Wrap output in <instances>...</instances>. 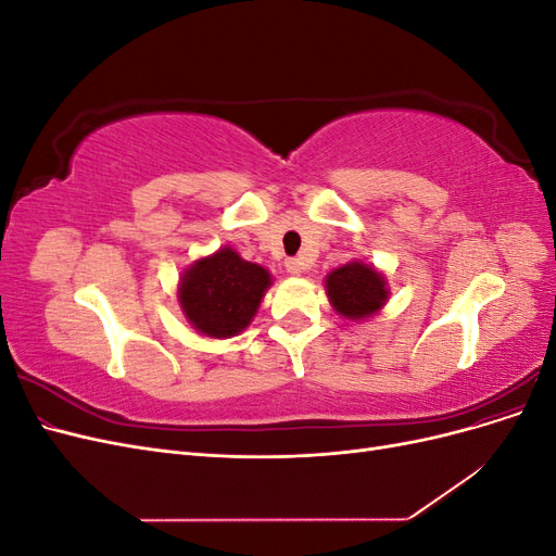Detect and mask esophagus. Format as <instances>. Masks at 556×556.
Wrapping results in <instances>:
<instances>
[{
    "instance_id": "obj_1",
    "label": "esophagus",
    "mask_w": 556,
    "mask_h": 556,
    "mask_svg": "<svg viewBox=\"0 0 556 556\" xmlns=\"http://www.w3.org/2000/svg\"><path fill=\"white\" fill-rule=\"evenodd\" d=\"M306 260H301V257H294V260H288L285 262V268H288V274H292V276H301L306 271Z\"/></svg>"
}]
</instances>
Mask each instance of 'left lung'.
<instances>
[{
  "mask_svg": "<svg viewBox=\"0 0 556 556\" xmlns=\"http://www.w3.org/2000/svg\"><path fill=\"white\" fill-rule=\"evenodd\" d=\"M325 290L331 308L352 323H364L382 311L390 299L384 276L374 264L352 260L325 278Z\"/></svg>",
  "mask_w": 556,
  "mask_h": 556,
  "instance_id": "8db88e82",
  "label": "left lung"
}]
</instances>
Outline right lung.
Listing matches in <instances>:
<instances>
[{
  "label": "right lung",
  "instance_id": "add662e5",
  "mask_svg": "<svg viewBox=\"0 0 556 556\" xmlns=\"http://www.w3.org/2000/svg\"><path fill=\"white\" fill-rule=\"evenodd\" d=\"M271 274L225 245L194 260L178 280V304L188 323L208 339H231L255 317Z\"/></svg>",
  "mask_w": 556,
  "mask_h": 556
}]
</instances>
